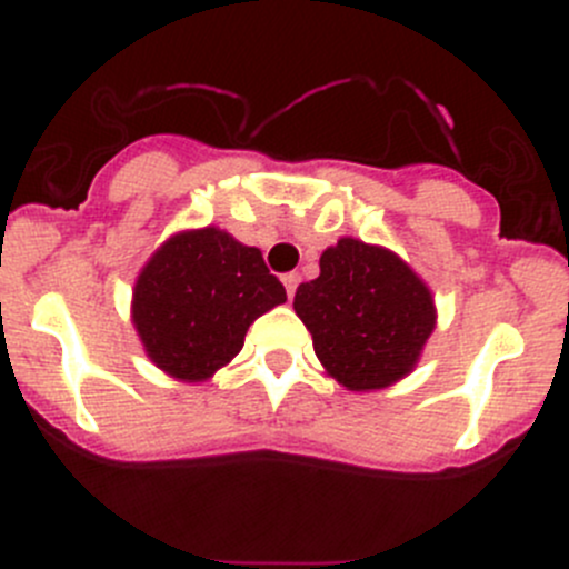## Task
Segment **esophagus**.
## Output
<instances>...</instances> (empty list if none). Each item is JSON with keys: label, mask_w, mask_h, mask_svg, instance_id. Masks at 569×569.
I'll use <instances>...</instances> for the list:
<instances>
[{"label": "esophagus", "mask_w": 569, "mask_h": 569, "mask_svg": "<svg viewBox=\"0 0 569 569\" xmlns=\"http://www.w3.org/2000/svg\"><path fill=\"white\" fill-rule=\"evenodd\" d=\"M283 286H286V295H289V300H291V297H295V291H297V286H300V274L286 272L283 274Z\"/></svg>", "instance_id": "esophagus-1"}]
</instances>
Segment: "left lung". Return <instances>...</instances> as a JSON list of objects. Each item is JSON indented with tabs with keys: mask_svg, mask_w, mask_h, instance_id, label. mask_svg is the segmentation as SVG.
Masks as SVG:
<instances>
[{
	"mask_svg": "<svg viewBox=\"0 0 569 569\" xmlns=\"http://www.w3.org/2000/svg\"><path fill=\"white\" fill-rule=\"evenodd\" d=\"M295 311L347 391H380L410 375L438 319L432 291L396 252L352 237L321 252L319 278L300 283Z\"/></svg>",
	"mask_w": 569,
	"mask_h": 569,
	"instance_id": "1",
	"label": "left lung"
}]
</instances>
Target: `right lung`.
<instances>
[{"label": "right lung", "mask_w": 569, "mask_h": 569, "mask_svg": "<svg viewBox=\"0 0 569 569\" xmlns=\"http://www.w3.org/2000/svg\"><path fill=\"white\" fill-rule=\"evenodd\" d=\"M286 302L258 248L209 226L170 237L142 267L131 319L148 358L181 382H203L244 347L248 327Z\"/></svg>", "instance_id": "right-lung-1"}]
</instances>
